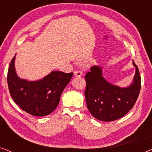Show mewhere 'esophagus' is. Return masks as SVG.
I'll return each mask as SVG.
<instances>
[{
  "label": "esophagus",
  "mask_w": 152,
  "mask_h": 152,
  "mask_svg": "<svg viewBox=\"0 0 152 152\" xmlns=\"http://www.w3.org/2000/svg\"><path fill=\"white\" fill-rule=\"evenodd\" d=\"M74 75L75 77H82V72L80 71V70H77L74 72Z\"/></svg>",
  "instance_id": "obj_1"
}]
</instances>
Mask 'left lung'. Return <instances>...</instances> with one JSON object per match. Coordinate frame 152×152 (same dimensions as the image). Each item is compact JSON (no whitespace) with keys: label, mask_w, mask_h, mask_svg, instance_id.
<instances>
[{"label":"left lung","mask_w":152,"mask_h":152,"mask_svg":"<svg viewBox=\"0 0 152 152\" xmlns=\"http://www.w3.org/2000/svg\"><path fill=\"white\" fill-rule=\"evenodd\" d=\"M136 68L133 83L126 88L110 84L102 76V68L93 66L85 76V89L87 107L96 119L111 122L125 115L134 107L141 88V77L138 68Z\"/></svg>","instance_id":"obj_1"}]
</instances>
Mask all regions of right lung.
I'll use <instances>...</instances> for the list:
<instances>
[{
  "label": "right lung",
  "mask_w": 152,
  "mask_h": 152,
  "mask_svg": "<svg viewBox=\"0 0 152 152\" xmlns=\"http://www.w3.org/2000/svg\"><path fill=\"white\" fill-rule=\"evenodd\" d=\"M15 56L10 62L7 84L13 100L28 113L34 116L49 115L59 104L63 91L73 72L53 71L37 81H28L18 77L14 66Z\"/></svg>",
  "instance_id": "1"
}]
</instances>
